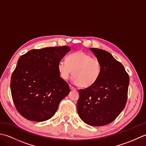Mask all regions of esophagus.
Listing matches in <instances>:
<instances>
[{
    "mask_svg": "<svg viewBox=\"0 0 146 146\" xmlns=\"http://www.w3.org/2000/svg\"><path fill=\"white\" fill-rule=\"evenodd\" d=\"M70 89L71 90H76V89L73 86H72L71 85H70Z\"/></svg>",
    "mask_w": 146,
    "mask_h": 146,
    "instance_id": "34e87169",
    "label": "esophagus"
}]
</instances>
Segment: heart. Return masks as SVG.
Segmentation results:
<instances>
[{
  "instance_id": "1",
  "label": "heart",
  "mask_w": 146,
  "mask_h": 146,
  "mask_svg": "<svg viewBox=\"0 0 146 146\" xmlns=\"http://www.w3.org/2000/svg\"><path fill=\"white\" fill-rule=\"evenodd\" d=\"M58 67L60 76L64 80L69 78L73 72L75 82L83 88L94 85L102 70L100 61L97 58H92L91 55L82 51L70 54L67 61H60Z\"/></svg>"
}]
</instances>
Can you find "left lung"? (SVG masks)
I'll return each instance as SVG.
<instances>
[{
  "instance_id": "8db88e82",
  "label": "left lung",
  "mask_w": 146,
  "mask_h": 146,
  "mask_svg": "<svg viewBox=\"0 0 146 146\" xmlns=\"http://www.w3.org/2000/svg\"><path fill=\"white\" fill-rule=\"evenodd\" d=\"M90 49L100 61L101 73L94 85L79 90L77 110L80 119L92 126H103L116 119L125 108L129 77L122 63L103 49Z\"/></svg>"
}]
</instances>
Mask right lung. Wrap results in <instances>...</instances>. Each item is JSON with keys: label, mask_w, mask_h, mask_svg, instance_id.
Here are the masks:
<instances>
[{"label": "right lung", "mask_w": 146, "mask_h": 146, "mask_svg": "<svg viewBox=\"0 0 146 146\" xmlns=\"http://www.w3.org/2000/svg\"><path fill=\"white\" fill-rule=\"evenodd\" d=\"M69 46L33 49L19 58L11 80L12 97L18 112L26 119L43 122L54 115L60 102L69 94L60 76L58 63Z\"/></svg>", "instance_id": "add662e5"}]
</instances>
